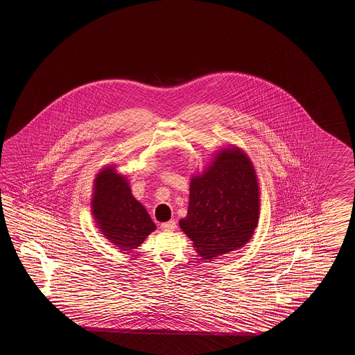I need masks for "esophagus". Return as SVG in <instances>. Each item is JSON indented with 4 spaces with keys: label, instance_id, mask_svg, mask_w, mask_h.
I'll list each match as a JSON object with an SVG mask.
<instances>
[{
    "label": "esophagus",
    "instance_id": "34e87169",
    "mask_svg": "<svg viewBox=\"0 0 355 355\" xmlns=\"http://www.w3.org/2000/svg\"><path fill=\"white\" fill-rule=\"evenodd\" d=\"M161 228L165 230V231H174L175 228H176V222H175L174 219L164 222V223H161Z\"/></svg>",
    "mask_w": 355,
    "mask_h": 355
}]
</instances>
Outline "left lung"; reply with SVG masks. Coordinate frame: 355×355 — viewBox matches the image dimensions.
Wrapping results in <instances>:
<instances>
[{
  "label": "left lung",
  "mask_w": 355,
  "mask_h": 355,
  "mask_svg": "<svg viewBox=\"0 0 355 355\" xmlns=\"http://www.w3.org/2000/svg\"><path fill=\"white\" fill-rule=\"evenodd\" d=\"M259 209L255 170L239 148H228L191 179L188 216L179 225L200 257L214 259L249 241Z\"/></svg>",
  "instance_id": "1"
}]
</instances>
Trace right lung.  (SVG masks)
<instances>
[{
    "instance_id": "obj_1",
    "label": "right lung",
    "mask_w": 355,
    "mask_h": 355,
    "mask_svg": "<svg viewBox=\"0 0 355 355\" xmlns=\"http://www.w3.org/2000/svg\"><path fill=\"white\" fill-rule=\"evenodd\" d=\"M92 214L101 232L123 251L136 249L156 230L150 214L136 200L127 180L106 167L95 179Z\"/></svg>"
}]
</instances>
